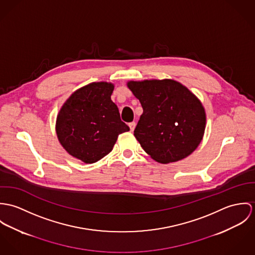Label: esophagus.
<instances>
[{
  "label": "esophagus",
  "instance_id": "34e87169",
  "mask_svg": "<svg viewBox=\"0 0 255 255\" xmlns=\"http://www.w3.org/2000/svg\"><path fill=\"white\" fill-rule=\"evenodd\" d=\"M129 127H130V130L133 132V131L135 130V128H136V122H131V123H129Z\"/></svg>",
  "mask_w": 255,
  "mask_h": 255
}]
</instances>
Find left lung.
I'll use <instances>...</instances> for the list:
<instances>
[{
  "mask_svg": "<svg viewBox=\"0 0 255 255\" xmlns=\"http://www.w3.org/2000/svg\"><path fill=\"white\" fill-rule=\"evenodd\" d=\"M127 86L143 111L134 136L153 160L176 162L196 150L206 114L195 94L173 79L128 81Z\"/></svg>",
  "mask_w": 255,
  "mask_h": 255,
  "instance_id": "obj_1",
  "label": "left lung"
}]
</instances>
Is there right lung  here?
<instances>
[{"label":"right lung","mask_w":255,"mask_h":255,"mask_svg":"<svg viewBox=\"0 0 255 255\" xmlns=\"http://www.w3.org/2000/svg\"><path fill=\"white\" fill-rule=\"evenodd\" d=\"M114 90L111 82L90 83L72 93L57 114L58 141L71 156L84 163L105 157L118 136L130 130L112 101Z\"/></svg>","instance_id":"add662e5"}]
</instances>
